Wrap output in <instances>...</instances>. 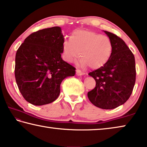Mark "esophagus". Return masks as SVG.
Wrapping results in <instances>:
<instances>
[{"mask_svg":"<svg viewBox=\"0 0 147 147\" xmlns=\"http://www.w3.org/2000/svg\"><path fill=\"white\" fill-rule=\"evenodd\" d=\"M76 75L77 76H83V75H85V73H84V72H82L80 70H79V69H77V70L76 71Z\"/></svg>","mask_w":147,"mask_h":147,"instance_id":"obj_1","label":"esophagus"}]
</instances>
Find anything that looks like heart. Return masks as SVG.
<instances>
[{
    "label": "heart",
    "instance_id": "b5f03b06",
    "mask_svg": "<svg viewBox=\"0 0 147 147\" xmlns=\"http://www.w3.org/2000/svg\"><path fill=\"white\" fill-rule=\"evenodd\" d=\"M63 58L73 62L80 54L78 63L82 67L88 65L97 69L108 61L112 53V44L108 37L96 32L78 30L74 31L70 40L65 39L62 46ZM80 54H79V51Z\"/></svg>",
    "mask_w": 147,
    "mask_h": 147
}]
</instances>
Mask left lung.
<instances>
[{"mask_svg": "<svg viewBox=\"0 0 147 147\" xmlns=\"http://www.w3.org/2000/svg\"><path fill=\"white\" fill-rule=\"evenodd\" d=\"M112 44V53L108 61L89 73L96 86L88 93L91 102L99 108L114 109L130 98L136 82V63L133 53L123 39L104 31Z\"/></svg>", "mask_w": 147, "mask_h": 147, "instance_id": "left-lung-1", "label": "left lung"}]
</instances>
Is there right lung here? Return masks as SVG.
I'll list each match as a JSON object with an SVG mask.
<instances>
[{
	"label": "right lung",
	"mask_w": 147,
	"mask_h": 147,
	"mask_svg": "<svg viewBox=\"0 0 147 147\" xmlns=\"http://www.w3.org/2000/svg\"><path fill=\"white\" fill-rule=\"evenodd\" d=\"M64 36L59 26L40 30L24 39L16 55L15 76L25 100L35 106L53 102L61 82L73 76L75 68L63 61Z\"/></svg>",
	"instance_id": "obj_1"
}]
</instances>
